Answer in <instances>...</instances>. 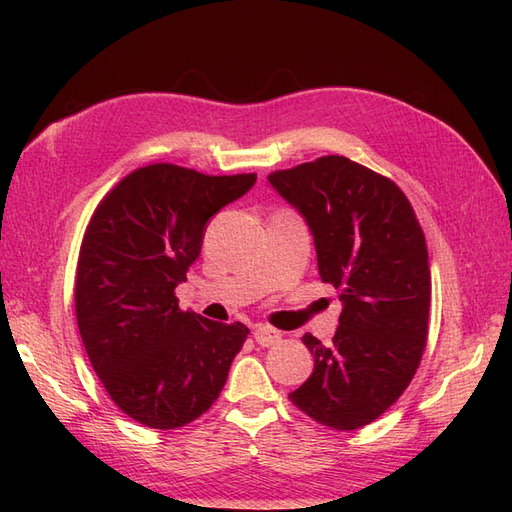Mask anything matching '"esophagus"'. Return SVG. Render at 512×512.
Returning <instances> with one entry per match:
<instances>
[{
	"instance_id": "34e87169",
	"label": "esophagus",
	"mask_w": 512,
	"mask_h": 512,
	"mask_svg": "<svg viewBox=\"0 0 512 512\" xmlns=\"http://www.w3.org/2000/svg\"><path fill=\"white\" fill-rule=\"evenodd\" d=\"M254 339L262 348H269V346L280 344L282 333L275 331L273 327H267V324H258V327H254Z\"/></svg>"
}]
</instances>
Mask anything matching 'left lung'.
Segmentation results:
<instances>
[{"mask_svg": "<svg viewBox=\"0 0 512 512\" xmlns=\"http://www.w3.org/2000/svg\"><path fill=\"white\" fill-rule=\"evenodd\" d=\"M269 181L312 228L322 282L344 303L329 346L301 337L314 374L288 399L320 425L359 429L421 365L431 301L423 228L395 181L344 156L273 170Z\"/></svg>", "mask_w": 512, "mask_h": 512, "instance_id": "obj_1", "label": "left lung"}]
</instances>
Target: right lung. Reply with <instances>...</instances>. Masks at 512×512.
<instances>
[{
  "label": "right lung",
  "mask_w": 512,
  "mask_h": 512,
  "mask_svg": "<svg viewBox=\"0 0 512 512\" xmlns=\"http://www.w3.org/2000/svg\"><path fill=\"white\" fill-rule=\"evenodd\" d=\"M254 181L256 173L147 164L91 215L76 262V322L108 397L136 423L183 427L224 389L250 329L183 312L175 288L200 254L211 215Z\"/></svg>",
  "instance_id": "add662e5"
}]
</instances>
